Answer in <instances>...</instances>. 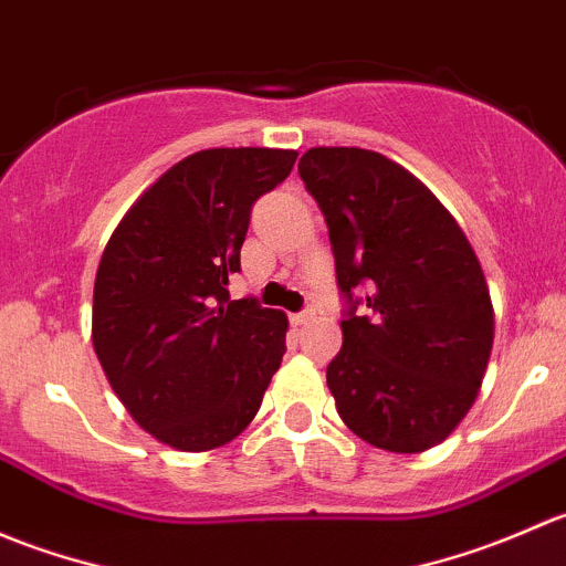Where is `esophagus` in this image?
<instances>
[{
  "mask_svg": "<svg viewBox=\"0 0 566 566\" xmlns=\"http://www.w3.org/2000/svg\"><path fill=\"white\" fill-rule=\"evenodd\" d=\"M312 319V312L306 310V312H295V315H290V323L293 325H306Z\"/></svg>",
  "mask_w": 566,
  "mask_h": 566,
  "instance_id": "1",
  "label": "esophagus"
}]
</instances>
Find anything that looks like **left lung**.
Instances as JSON below:
<instances>
[{
	"label": "left lung",
	"instance_id": "1",
	"mask_svg": "<svg viewBox=\"0 0 566 566\" xmlns=\"http://www.w3.org/2000/svg\"><path fill=\"white\" fill-rule=\"evenodd\" d=\"M298 175L325 216L347 304L325 369L336 410L386 452L432 449L471 410L493 350L482 265L436 193L380 153L312 147Z\"/></svg>",
	"mask_w": 566,
	"mask_h": 566
}]
</instances>
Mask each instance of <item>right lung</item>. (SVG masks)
Masks as SVG:
<instances>
[{
  "label": "right lung",
  "instance_id": "right-lung-1",
  "mask_svg": "<svg viewBox=\"0 0 566 566\" xmlns=\"http://www.w3.org/2000/svg\"><path fill=\"white\" fill-rule=\"evenodd\" d=\"M298 153L213 147L182 158L123 216L93 293V345L136 424L180 452L241 436L284 356L287 317L230 301L251 205Z\"/></svg>",
  "mask_w": 566,
  "mask_h": 566
}]
</instances>
